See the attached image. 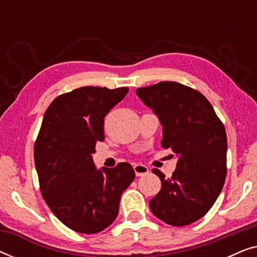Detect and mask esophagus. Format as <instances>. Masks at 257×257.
I'll list each match as a JSON object with an SVG mask.
<instances>
[{
    "label": "esophagus",
    "mask_w": 257,
    "mask_h": 257,
    "mask_svg": "<svg viewBox=\"0 0 257 257\" xmlns=\"http://www.w3.org/2000/svg\"><path fill=\"white\" fill-rule=\"evenodd\" d=\"M133 170H135L137 177H143V175H145L150 172L149 167L144 164H136L135 166H133Z\"/></svg>",
    "instance_id": "obj_1"
}]
</instances>
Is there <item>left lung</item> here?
<instances>
[{"instance_id":"1","label":"left lung","mask_w":257,"mask_h":257,"mask_svg":"<svg viewBox=\"0 0 257 257\" xmlns=\"http://www.w3.org/2000/svg\"><path fill=\"white\" fill-rule=\"evenodd\" d=\"M163 126L161 146L177 154V170L161 180L150 200L158 219L171 226H187L212 208L226 179L227 136L207 98L175 82H161L136 91Z\"/></svg>"}]
</instances>
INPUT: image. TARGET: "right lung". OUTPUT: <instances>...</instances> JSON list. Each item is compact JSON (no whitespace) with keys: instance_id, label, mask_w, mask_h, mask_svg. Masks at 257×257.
I'll return each mask as SVG.
<instances>
[{"instance_id":"1","label":"right lung","mask_w":257,"mask_h":257,"mask_svg":"<svg viewBox=\"0 0 257 257\" xmlns=\"http://www.w3.org/2000/svg\"><path fill=\"white\" fill-rule=\"evenodd\" d=\"M127 92L79 87L52 100L44 113L34 150L41 192L57 219L77 233L110 226L136 177L127 163L98 170L92 159L96 143L105 139L104 117Z\"/></svg>"}]
</instances>
